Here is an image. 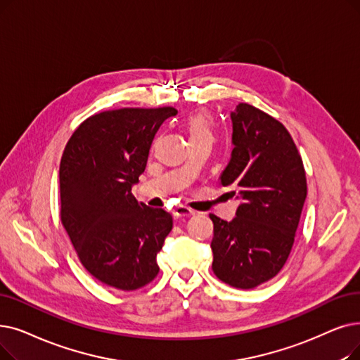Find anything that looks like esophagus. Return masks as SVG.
Masks as SVG:
<instances>
[{
    "instance_id": "34e87169",
    "label": "esophagus",
    "mask_w": 360,
    "mask_h": 360,
    "mask_svg": "<svg viewBox=\"0 0 360 360\" xmlns=\"http://www.w3.org/2000/svg\"><path fill=\"white\" fill-rule=\"evenodd\" d=\"M172 213H174L175 217H190L194 214V212L188 207L185 206H176L174 210H172Z\"/></svg>"
}]
</instances>
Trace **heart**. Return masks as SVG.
I'll return each instance as SVG.
<instances>
[{"mask_svg": "<svg viewBox=\"0 0 360 360\" xmlns=\"http://www.w3.org/2000/svg\"><path fill=\"white\" fill-rule=\"evenodd\" d=\"M190 141H209L213 143L216 123L207 112H195L184 120Z\"/></svg>", "mask_w": 360, "mask_h": 360, "instance_id": "1", "label": "heart"}]
</instances>
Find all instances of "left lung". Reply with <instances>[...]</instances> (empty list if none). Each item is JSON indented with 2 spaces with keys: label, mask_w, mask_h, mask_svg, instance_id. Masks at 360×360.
Listing matches in <instances>:
<instances>
[{
  "label": "left lung",
  "mask_w": 360,
  "mask_h": 360,
  "mask_svg": "<svg viewBox=\"0 0 360 360\" xmlns=\"http://www.w3.org/2000/svg\"><path fill=\"white\" fill-rule=\"evenodd\" d=\"M233 150L221 182L241 205L231 222H213L214 275L222 283L255 288L285 264L307 195L302 155L287 128L255 105L231 113Z\"/></svg>",
  "instance_id": "obj_1"
}]
</instances>
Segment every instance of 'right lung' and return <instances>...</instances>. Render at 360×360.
Returning a JSON list of instances; mask_svg holds the SVG:
<instances>
[{
	"instance_id": "add662e5",
	"label": "right lung",
	"mask_w": 360,
	"mask_h": 360,
	"mask_svg": "<svg viewBox=\"0 0 360 360\" xmlns=\"http://www.w3.org/2000/svg\"><path fill=\"white\" fill-rule=\"evenodd\" d=\"M174 107H124L96 113L75 129L60 162V219L84 268L122 291L159 274L155 257L174 219L147 207L132 185L147 166L155 132Z\"/></svg>"
}]
</instances>
